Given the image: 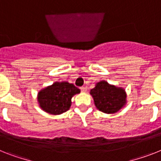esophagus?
I'll return each mask as SVG.
<instances>
[{"label":"esophagus","instance_id":"obj_1","mask_svg":"<svg viewBox=\"0 0 161 161\" xmlns=\"http://www.w3.org/2000/svg\"><path fill=\"white\" fill-rule=\"evenodd\" d=\"M80 90H81V91H83V92H86V90H87V88H86V86H82V87H80Z\"/></svg>","mask_w":161,"mask_h":161}]
</instances>
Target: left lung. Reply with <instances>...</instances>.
Wrapping results in <instances>:
<instances>
[{"label": "left lung", "instance_id": "1", "mask_svg": "<svg viewBox=\"0 0 161 161\" xmlns=\"http://www.w3.org/2000/svg\"><path fill=\"white\" fill-rule=\"evenodd\" d=\"M95 105L99 111L105 114H115L127 103L125 90L110 85L105 80H101L90 90Z\"/></svg>", "mask_w": 161, "mask_h": 161}]
</instances>
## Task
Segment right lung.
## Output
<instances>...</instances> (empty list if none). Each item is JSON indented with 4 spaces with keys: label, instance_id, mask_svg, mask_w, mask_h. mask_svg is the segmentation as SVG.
I'll return each mask as SVG.
<instances>
[{
    "label": "right lung",
    "instance_id": "add662e5",
    "mask_svg": "<svg viewBox=\"0 0 161 161\" xmlns=\"http://www.w3.org/2000/svg\"><path fill=\"white\" fill-rule=\"evenodd\" d=\"M80 92V90L73 84L56 81L38 93V102L43 111L58 115L69 110L71 98Z\"/></svg>",
    "mask_w": 161,
    "mask_h": 161
}]
</instances>
